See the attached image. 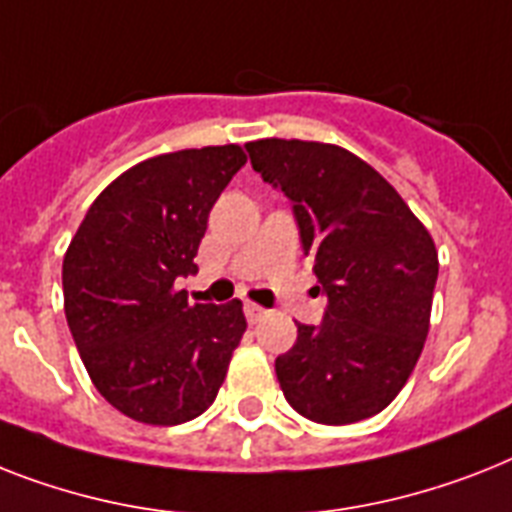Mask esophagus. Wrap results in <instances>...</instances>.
<instances>
[{
	"label": "esophagus",
	"instance_id": "obj_1",
	"mask_svg": "<svg viewBox=\"0 0 512 512\" xmlns=\"http://www.w3.org/2000/svg\"><path fill=\"white\" fill-rule=\"evenodd\" d=\"M244 315H247L249 323H257V321H263L265 315H268V310L260 305H255V302H247V305H244Z\"/></svg>",
	"mask_w": 512,
	"mask_h": 512
}]
</instances>
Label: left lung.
Returning a JSON list of instances; mask_svg holds the SVG:
<instances>
[{
    "label": "left lung",
    "mask_w": 512,
    "mask_h": 512,
    "mask_svg": "<svg viewBox=\"0 0 512 512\" xmlns=\"http://www.w3.org/2000/svg\"><path fill=\"white\" fill-rule=\"evenodd\" d=\"M252 168L292 202L299 242L326 297L318 326L276 357L286 402L315 423L381 413L429 334L439 260L423 223L376 170L334 144L260 139Z\"/></svg>",
    "instance_id": "1"
}]
</instances>
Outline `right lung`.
Here are the masks:
<instances>
[{
	"instance_id": "1",
	"label": "right lung",
	"mask_w": 512,
	"mask_h": 512,
	"mask_svg": "<svg viewBox=\"0 0 512 512\" xmlns=\"http://www.w3.org/2000/svg\"><path fill=\"white\" fill-rule=\"evenodd\" d=\"M242 147L149 157L107 186L62 260L65 318L97 392L120 413L176 426L213 405L242 342V302L189 305L207 215L239 173Z\"/></svg>"
}]
</instances>
